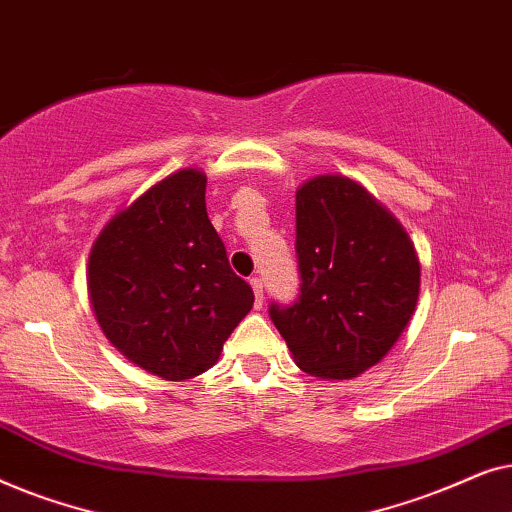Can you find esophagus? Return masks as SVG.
<instances>
[{
  "label": "esophagus",
  "mask_w": 512,
  "mask_h": 512,
  "mask_svg": "<svg viewBox=\"0 0 512 512\" xmlns=\"http://www.w3.org/2000/svg\"><path fill=\"white\" fill-rule=\"evenodd\" d=\"M249 284H251V289H254V305H256V310H261V307H263V279L251 277Z\"/></svg>",
  "instance_id": "esophagus-1"
}]
</instances>
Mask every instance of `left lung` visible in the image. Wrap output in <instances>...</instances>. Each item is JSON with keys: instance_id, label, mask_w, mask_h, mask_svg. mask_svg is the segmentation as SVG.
Wrapping results in <instances>:
<instances>
[{"instance_id": "8db88e82", "label": "left lung", "mask_w": 512, "mask_h": 512, "mask_svg": "<svg viewBox=\"0 0 512 512\" xmlns=\"http://www.w3.org/2000/svg\"><path fill=\"white\" fill-rule=\"evenodd\" d=\"M300 296L270 319L303 373L352 380L380 363L417 307L422 268L401 221L345 174L296 191Z\"/></svg>"}]
</instances>
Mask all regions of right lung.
<instances>
[{"label": "right lung", "instance_id": "obj_1", "mask_svg": "<svg viewBox=\"0 0 512 512\" xmlns=\"http://www.w3.org/2000/svg\"><path fill=\"white\" fill-rule=\"evenodd\" d=\"M207 174H167L107 221L88 256V298L130 363L184 382L219 361L254 305L205 205Z\"/></svg>", "mask_w": 512, "mask_h": 512}]
</instances>
